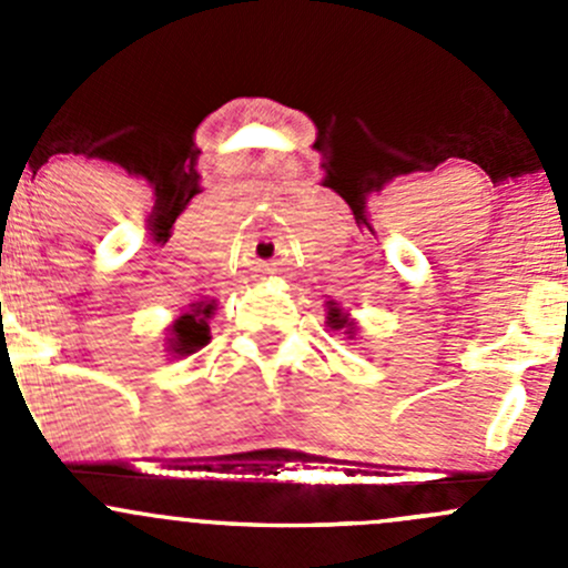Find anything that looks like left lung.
<instances>
[{
    "instance_id": "8db88e82",
    "label": "left lung",
    "mask_w": 568,
    "mask_h": 568,
    "mask_svg": "<svg viewBox=\"0 0 568 568\" xmlns=\"http://www.w3.org/2000/svg\"><path fill=\"white\" fill-rule=\"evenodd\" d=\"M329 324L332 326H343V324H348V321L341 316V311H335V307H332V311H329Z\"/></svg>"
}]
</instances>
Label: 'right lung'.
<instances>
[{
  "mask_svg": "<svg viewBox=\"0 0 568 568\" xmlns=\"http://www.w3.org/2000/svg\"><path fill=\"white\" fill-rule=\"evenodd\" d=\"M214 305H197L192 313H183L173 326V352L192 354L209 343V316Z\"/></svg>",
  "mask_w": 568,
  "mask_h": 568,
  "instance_id": "obj_1",
  "label": "right lung"
}]
</instances>
